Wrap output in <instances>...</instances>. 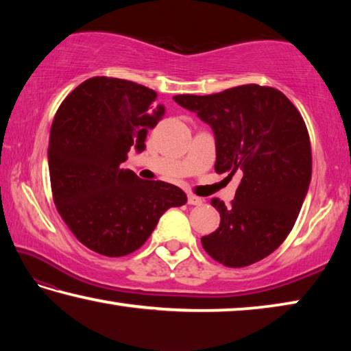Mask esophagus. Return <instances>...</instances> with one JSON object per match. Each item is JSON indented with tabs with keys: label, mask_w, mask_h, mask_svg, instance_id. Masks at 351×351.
I'll list each match as a JSON object with an SVG mask.
<instances>
[{
	"label": "esophagus",
	"mask_w": 351,
	"mask_h": 351,
	"mask_svg": "<svg viewBox=\"0 0 351 351\" xmlns=\"http://www.w3.org/2000/svg\"><path fill=\"white\" fill-rule=\"evenodd\" d=\"M187 203H189L190 206H201V204H203V199H201L199 197H197V195L189 193V195H187Z\"/></svg>",
	"instance_id": "1"
}]
</instances>
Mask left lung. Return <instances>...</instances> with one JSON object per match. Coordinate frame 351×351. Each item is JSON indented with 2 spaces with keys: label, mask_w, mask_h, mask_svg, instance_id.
<instances>
[{
  "label": "left lung",
  "mask_w": 351,
  "mask_h": 351,
  "mask_svg": "<svg viewBox=\"0 0 351 351\" xmlns=\"http://www.w3.org/2000/svg\"><path fill=\"white\" fill-rule=\"evenodd\" d=\"M173 100L213 130L217 173L241 175L230 206L212 199L221 219L201 239L204 251L229 268L268 257L293 229L311 181L310 136L299 110L276 88L254 83Z\"/></svg>",
  "instance_id": "8db88e82"
}]
</instances>
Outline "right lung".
<instances>
[{"instance_id": "1", "label": "right lung", "mask_w": 351, "mask_h": 351, "mask_svg": "<svg viewBox=\"0 0 351 351\" xmlns=\"http://www.w3.org/2000/svg\"><path fill=\"white\" fill-rule=\"evenodd\" d=\"M158 94L138 83L93 77L57 110L47 161L58 213L82 245L123 257L147 241L162 213L187 203L180 187L123 170L127 153L145 148L164 116Z\"/></svg>"}]
</instances>
